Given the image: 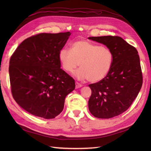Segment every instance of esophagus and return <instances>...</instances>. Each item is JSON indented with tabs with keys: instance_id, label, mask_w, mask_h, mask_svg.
<instances>
[{
	"instance_id": "34e87169",
	"label": "esophagus",
	"mask_w": 151,
	"mask_h": 151,
	"mask_svg": "<svg viewBox=\"0 0 151 151\" xmlns=\"http://www.w3.org/2000/svg\"><path fill=\"white\" fill-rule=\"evenodd\" d=\"M82 86H83V85H82L81 84H80L79 83H78V82H76V89L80 88H81Z\"/></svg>"
}]
</instances>
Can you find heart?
<instances>
[{"label": "heart", "mask_w": 151, "mask_h": 151, "mask_svg": "<svg viewBox=\"0 0 151 151\" xmlns=\"http://www.w3.org/2000/svg\"><path fill=\"white\" fill-rule=\"evenodd\" d=\"M58 59L62 68L67 73H72L80 63L81 68L74 74L77 78L97 83L104 79L110 72L114 55L107 47L81 40L73 43L70 50H60Z\"/></svg>", "instance_id": "1"}]
</instances>
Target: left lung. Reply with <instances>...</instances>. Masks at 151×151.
Wrapping results in <instances>:
<instances>
[{
  "label": "left lung",
  "mask_w": 151,
  "mask_h": 151,
  "mask_svg": "<svg viewBox=\"0 0 151 151\" xmlns=\"http://www.w3.org/2000/svg\"><path fill=\"white\" fill-rule=\"evenodd\" d=\"M88 39L110 49L114 61L104 79L89 85L92 93L88 101L89 111L98 118H110L129 108L142 85V74L137 50L120 36H104Z\"/></svg>",
  "instance_id": "8db88e82"
}]
</instances>
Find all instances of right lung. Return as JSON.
<instances>
[{
  "label": "right lung",
  "mask_w": 151,
  "mask_h": 151,
  "mask_svg": "<svg viewBox=\"0 0 151 151\" xmlns=\"http://www.w3.org/2000/svg\"><path fill=\"white\" fill-rule=\"evenodd\" d=\"M70 32L40 33L22 42L9 62L13 98L34 116L52 119L64 107L67 94L75 89V81L60 68L58 53Z\"/></svg>",
  "instance_id": "1"
}]
</instances>
